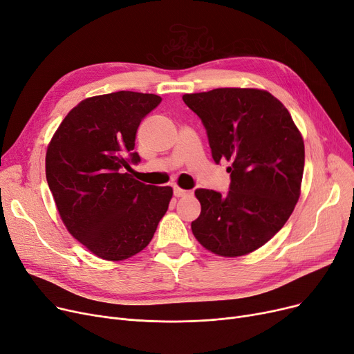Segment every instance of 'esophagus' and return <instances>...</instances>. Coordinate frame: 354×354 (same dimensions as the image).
<instances>
[{"instance_id":"1","label":"esophagus","mask_w":354,"mask_h":354,"mask_svg":"<svg viewBox=\"0 0 354 354\" xmlns=\"http://www.w3.org/2000/svg\"><path fill=\"white\" fill-rule=\"evenodd\" d=\"M189 194V192L187 190H183V189H180V187H174V196L176 197H184V196H187Z\"/></svg>"}]
</instances>
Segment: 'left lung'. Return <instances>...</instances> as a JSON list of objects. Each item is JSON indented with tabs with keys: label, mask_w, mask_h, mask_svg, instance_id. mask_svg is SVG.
Instances as JSON below:
<instances>
[{
	"label": "left lung",
	"mask_w": 354,
	"mask_h": 354,
	"mask_svg": "<svg viewBox=\"0 0 354 354\" xmlns=\"http://www.w3.org/2000/svg\"><path fill=\"white\" fill-rule=\"evenodd\" d=\"M183 100L203 122L216 162L230 167L227 196L198 189L197 242L225 258L250 254L287 223L301 194L304 140L279 99L263 89L218 88Z\"/></svg>",
	"instance_id": "1"
}]
</instances>
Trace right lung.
<instances>
[{"label": "right lung", "instance_id": "obj_1", "mask_svg": "<svg viewBox=\"0 0 354 354\" xmlns=\"http://www.w3.org/2000/svg\"><path fill=\"white\" fill-rule=\"evenodd\" d=\"M161 102L121 91L83 99L66 115L46 151V178L66 229L93 255L124 261L153 239L173 189L131 176L137 129Z\"/></svg>", "mask_w": 354, "mask_h": 354}]
</instances>
